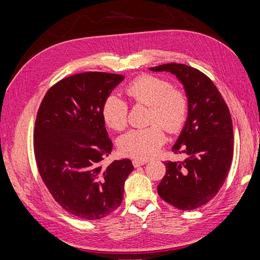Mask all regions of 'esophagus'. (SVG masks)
<instances>
[{"instance_id":"obj_1","label":"esophagus","mask_w":260,"mask_h":260,"mask_svg":"<svg viewBox=\"0 0 260 260\" xmlns=\"http://www.w3.org/2000/svg\"><path fill=\"white\" fill-rule=\"evenodd\" d=\"M146 164V160H139V159H135L132 160V165L135 166L136 168L137 167H140V166H143V165Z\"/></svg>"}]
</instances>
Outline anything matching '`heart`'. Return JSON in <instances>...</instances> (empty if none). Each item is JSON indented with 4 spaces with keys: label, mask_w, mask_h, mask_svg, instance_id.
<instances>
[{
    "label": "heart",
    "mask_w": 260,
    "mask_h": 260,
    "mask_svg": "<svg viewBox=\"0 0 260 260\" xmlns=\"http://www.w3.org/2000/svg\"><path fill=\"white\" fill-rule=\"evenodd\" d=\"M125 94L137 105L148 106L147 128L135 129L123 135L118 142L121 154L136 159L154 157L166 141L164 127L171 135L184 127L188 115V100L182 90L172 88L164 78L142 75L125 86ZM128 104L111 94L102 106V117L107 127L120 131L127 127Z\"/></svg>",
    "instance_id": "b5f03b06"
}]
</instances>
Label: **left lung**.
<instances>
[{
  "instance_id": "1",
  "label": "left lung",
  "mask_w": 260,
  "mask_h": 260,
  "mask_svg": "<svg viewBox=\"0 0 260 260\" xmlns=\"http://www.w3.org/2000/svg\"><path fill=\"white\" fill-rule=\"evenodd\" d=\"M152 72H170L184 85L188 115L172 152L183 161H165L166 175L157 186L160 198L181 210L205 205L223 185L233 157L230 111L209 78L184 64L159 65Z\"/></svg>"
}]
</instances>
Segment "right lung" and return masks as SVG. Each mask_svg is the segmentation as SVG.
Wrapping results in <instances>:
<instances>
[{
  "mask_svg": "<svg viewBox=\"0 0 260 260\" xmlns=\"http://www.w3.org/2000/svg\"><path fill=\"white\" fill-rule=\"evenodd\" d=\"M123 76L88 72L64 78L44 95L36 118L34 149L45 186L69 214L99 220L123 199L130 159L103 167L112 152L102 106Z\"/></svg>",
  "mask_w": 260,
  "mask_h": 260,
  "instance_id": "right-lung-1",
  "label": "right lung"
}]
</instances>
